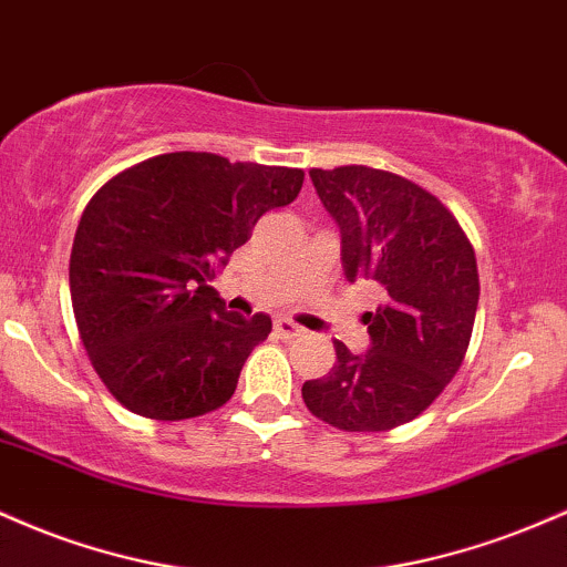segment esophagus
Wrapping results in <instances>:
<instances>
[{
  "mask_svg": "<svg viewBox=\"0 0 567 567\" xmlns=\"http://www.w3.org/2000/svg\"><path fill=\"white\" fill-rule=\"evenodd\" d=\"M276 334L281 337V340H295V337L305 334V329L297 327L291 318H276Z\"/></svg>",
  "mask_w": 567,
  "mask_h": 567,
  "instance_id": "1",
  "label": "esophagus"
}]
</instances>
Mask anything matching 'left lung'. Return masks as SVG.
Wrapping results in <instances>:
<instances>
[{
	"label": "left lung",
	"instance_id": "1",
	"mask_svg": "<svg viewBox=\"0 0 567 567\" xmlns=\"http://www.w3.org/2000/svg\"><path fill=\"white\" fill-rule=\"evenodd\" d=\"M310 179L340 227L346 278L372 281L383 305L364 313L369 351L334 340V367L302 399L334 429L391 431L429 410L463 364L480 302L474 249L442 200L404 176L342 165Z\"/></svg>",
	"mask_w": 567,
	"mask_h": 567
}]
</instances>
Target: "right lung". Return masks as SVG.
Returning <instances> with one entry per match:
<instances>
[{
  "instance_id": "add662e5",
  "label": "right lung",
  "mask_w": 567,
  "mask_h": 567,
  "mask_svg": "<svg viewBox=\"0 0 567 567\" xmlns=\"http://www.w3.org/2000/svg\"><path fill=\"white\" fill-rule=\"evenodd\" d=\"M305 174L168 152L110 179L74 235L69 289L101 383L152 421H184L230 402L270 316L230 313L216 272L259 216L289 206Z\"/></svg>"
}]
</instances>
